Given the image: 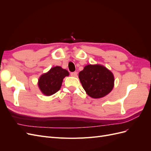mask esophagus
I'll use <instances>...</instances> for the list:
<instances>
[{
    "label": "esophagus",
    "instance_id": "esophagus-1",
    "mask_svg": "<svg viewBox=\"0 0 151 151\" xmlns=\"http://www.w3.org/2000/svg\"><path fill=\"white\" fill-rule=\"evenodd\" d=\"M70 76L72 77H77V73L76 72H73L70 73Z\"/></svg>",
    "mask_w": 151,
    "mask_h": 151
}]
</instances>
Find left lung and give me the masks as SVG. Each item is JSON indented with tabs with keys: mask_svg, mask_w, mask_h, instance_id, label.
I'll return each mask as SVG.
<instances>
[{
	"mask_svg": "<svg viewBox=\"0 0 151 151\" xmlns=\"http://www.w3.org/2000/svg\"><path fill=\"white\" fill-rule=\"evenodd\" d=\"M84 89L90 97L101 98L111 92L114 86V76L101 65H88L79 73Z\"/></svg>",
	"mask_w": 151,
	"mask_h": 151,
	"instance_id": "obj_1",
	"label": "left lung"
}]
</instances>
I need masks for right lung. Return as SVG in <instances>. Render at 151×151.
<instances>
[{
  "label": "right lung",
  "instance_id": "add662e5",
  "mask_svg": "<svg viewBox=\"0 0 151 151\" xmlns=\"http://www.w3.org/2000/svg\"><path fill=\"white\" fill-rule=\"evenodd\" d=\"M68 75V72L61 67H54L40 76L38 84L39 88L43 94L51 96L59 91L63 78Z\"/></svg>",
  "mask_w": 151,
  "mask_h": 151
}]
</instances>
